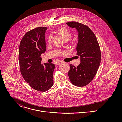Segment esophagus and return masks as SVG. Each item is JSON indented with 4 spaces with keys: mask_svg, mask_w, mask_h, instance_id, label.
Listing matches in <instances>:
<instances>
[{
    "mask_svg": "<svg viewBox=\"0 0 122 122\" xmlns=\"http://www.w3.org/2000/svg\"><path fill=\"white\" fill-rule=\"evenodd\" d=\"M61 63H62V61H59L56 62V65H59V64H61Z\"/></svg>",
    "mask_w": 122,
    "mask_h": 122,
    "instance_id": "obj_1",
    "label": "esophagus"
}]
</instances>
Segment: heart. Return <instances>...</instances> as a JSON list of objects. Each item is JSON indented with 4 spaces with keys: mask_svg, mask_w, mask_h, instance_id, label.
I'll return each instance as SVG.
<instances>
[{
    "mask_svg": "<svg viewBox=\"0 0 122 122\" xmlns=\"http://www.w3.org/2000/svg\"><path fill=\"white\" fill-rule=\"evenodd\" d=\"M57 32L65 40H68L70 39L71 36V33L70 30L66 28H60L57 30ZM52 39V35L51 34L48 36L47 39V43L49 44L51 43Z\"/></svg>",
    "mask_w": 122,
    "mask_h": 122,
    "instance_id": "obj_1",
    "label": "heart"
}]
</instances>
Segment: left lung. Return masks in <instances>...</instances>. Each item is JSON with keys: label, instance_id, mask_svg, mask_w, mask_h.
<instances>
[{"label": "left lung", "instance_id": "left-lung-1", "mask_svg": "<svg viewBox=\"0 0 122 122\" xmlns=\"http://www.w3.org/2000/svg\"><path fill=\"white\" fill-rule=\"evenodd\" d=\"M71 28H76L78 32L76 54L80 56V64L76 68L70 64L68 76L75 86H87L93 79L99 68L101 52L99 44L92 31L84 24L70 21L66 23Z\"/></svg>", "mask_w": 122, "mask_h": 122}]
</instances>
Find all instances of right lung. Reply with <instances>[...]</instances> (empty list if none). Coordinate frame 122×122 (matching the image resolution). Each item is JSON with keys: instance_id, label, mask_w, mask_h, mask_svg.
<instances>
[{"instance_id": "1", "label": "right lung", "mask_w": 122, "mask_h": 122, "mask_svg": "<svg viewBox=\"0 0 122 122\" xmlns=\"http://www.w3.org/2000/svg\"><path fill=\"white\" fill-rule=\"evenodd\" d=\"M47 27H40L26 32L21 40L19 49V63L21 74L30 86L44 92L53 84L55 65L41 64L40 55L46 51L45 34Z\"/></svg>"}]
</instances>
